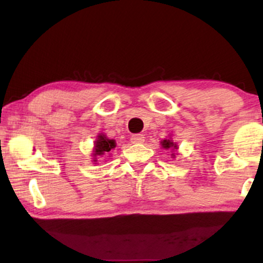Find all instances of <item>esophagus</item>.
Listing matches in <instances>:
<instances>
[{"instance_id":"1","label":"esophagus","mask_w":263,"mask_h":263,"mask_svg":"<svg viewBox=\"0 0 263 263\" xmlns=\"http://www.w3.org/2000/svg\"><path fill=\"white\" fill-rule=\"evenodd\" d=\"M130 140L133 143H142L143 141H145V136H143L142 134H134L130 138Z\"/></svg>"}]
</instances>
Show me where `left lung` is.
<instances>
[{"label":"left lung","instance_id":"1","mask_svg":"<svg viewBox=\"0 0 263 263\" xmlns=\"http://www.w3.org/2000/svg\"><path fill=\"white\" fill-rule=\"evenodd\" d=\"M160 143H161V146H163V148H165V149H172V151H174V149L178 148L177 143H175L171 139H165ZM171 156L175 157V153H172Z\"/></svg>","mask_w":263,"mask_h":263}]
</instances>
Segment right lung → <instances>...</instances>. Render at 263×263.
<instances>
[{
	"label": "right lung",
	"mask_w": 263,
	"mask_h": 263,
	"mask_svg": "<svg viewBox=\"0 0 263 263\" xmlns=\"http://www.w3.org/2000/svg\"><path fill=\"white\" fill-rule=\"evenodd\" d=\"M116 147V141L115 140L107 139L104 134H99L97 136V140L95 142V149H93V157H95V160L97 161L96 157L104 156V154L109 153L111 149Z\"/></svg>",
	"instance_id": "1"
}]
</instances>
